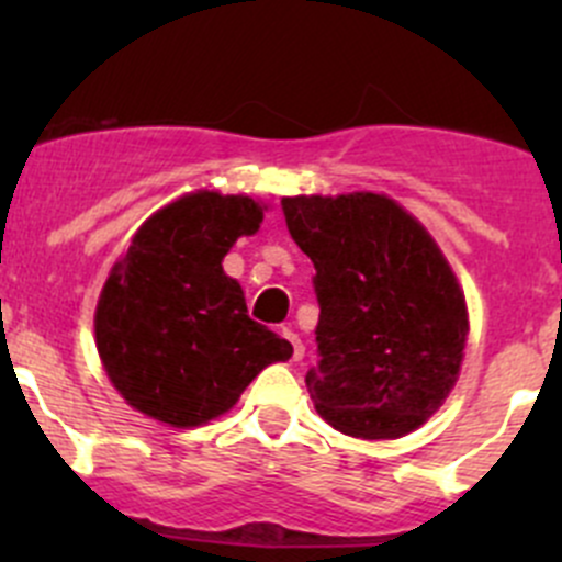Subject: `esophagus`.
Here are the masks:
<instances>
[{"label":"esophagus","mask_w":562,"mask_h":562,"mask_svg":"<svg viewBox=\"0 0 562 562\" xmlns=\"http://www.w3.org/2000/svg\"><path fill=\"white\" fill-rule=\"evenodd\" d=\"M280 334L288 339V342H291V359H293V361L302 359V356H304V345H302V339H299V334L293 331L291 326H282Z\"/></svg>","instance_id":"34e87169"}]
</instances>
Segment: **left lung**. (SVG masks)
<instances>
[{
  "label": "left lung",
  "mask_w": 562,
  "mask_h": 562,
  "mask_svg": "<svg viewBox=\"0 0 562 562\" xmlns=\"http://www.w3.org/2000/svg\"><path fill=\"white\" fill-rule=\"evenodd\" d=\"M282 212L315 266V411L364 440L418 429L454 389L468 339L449 260L413 214L375 192L282 198Z\"/></svg>",
  "instance_id": "1"
}]
</instances>
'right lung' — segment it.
Wrapping results in <instances>:
<instances>
[{
	"mask_svg": "<svg viewBox=\"0 0 562 562\" xmlns=\"http://www.w3.org/2000/svg\"><path fill=\"white\" fill-rule=\"evenodd\" d=\"M263 209L247 195L198 190L151 214L100 293L94 337L119 394L171 427H198L236 405L252 378L291 359V342L247 315L223 271Z\"/></svg>",
	"mask_w": 562,
	"mask_h": 562,
	"instance_id": "1",
	"label": "right lung"
}]
</instances>
